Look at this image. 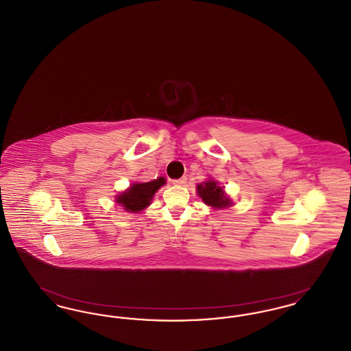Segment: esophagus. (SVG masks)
Returning a JSON list of instances; mask_svg holds the SVG:
<instances>
[{
    "label": "esophagus",
    "instance_id": "34e87169",
    "mask_svg": "<svg viewBox=\"0 0 351 351\" xmlns=\"http://www.w3.org/2000/svg\"><path fill=\"white\" fill-rule=\"evenodd\" d=\"M185 183H186V178H180V179H175V180H172V184H173V185H184Z\"/></svg>",
    "mask_w": 351,
    "mask_h": 351
}]
</instances>
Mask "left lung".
Here are the masks:
<instances>
[{
	"label": "left lung",
	"instance_id": "8db88e82",
	"mask_svg": "<svg viewBox=\"0 0 351 351\" xmlns=\"http://www.w3.org/2000/svg\"><path fill=\"white\" fill-rule=\"evenodd\" d=\"M197 193L206 205H210L217 209L226 208L232 204L230 199L225 196L223 189L215 180H209L206 183L197 185Z\"/></svg>",
	"mask_w": 351,
	"mask_h": 351
}]
</instances>
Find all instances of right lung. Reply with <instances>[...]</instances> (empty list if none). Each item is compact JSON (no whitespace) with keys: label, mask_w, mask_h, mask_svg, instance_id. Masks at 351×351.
I'll return each instance as SVG.
<instances>
[{"label":"right lung","mask_w":351,"mask_h":351,"mask_svg":"<svg viewBox=\"0 0 351 351\" xmlns=\"http://www.w3.org/2000/svg\"><path fill=\"white\" fill-rule=\"evenodd\" d=\"M165 184H166L165 178H159V179L152 180L149 183L133 184L126 192L117 196L116 201L119 205H122L128 212L138 213L139 210H142L147 205H150L154 193Z\"/></svg>","instance_id":"add662e5"}]
</instances>
